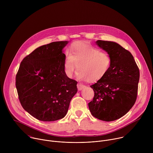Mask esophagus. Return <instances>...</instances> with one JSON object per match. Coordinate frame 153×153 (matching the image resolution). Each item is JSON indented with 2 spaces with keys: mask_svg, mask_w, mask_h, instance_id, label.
Instances as JSON below:
<instances>
[{
  "mask_svg": "<svg viewBox=\"0 0 153 153\" xmlns=\"http://www.w3.org/2000/svg\"><path fill=\"white\" fill-rule=\"evenodd\" d=\"M77 86V89H78L79 91H80V90H83L85 87V86L84 85H83L82 83H79Z\"/></svg>",
  "mask_w": 153,
  "mask_h": 153,
  "instance_id": "obj_1",
  "label": "esophagus"
}]
</instances>
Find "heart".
Masks as SVG:
<instances>
[{"instance_id": "b5f03b06", "label": "heart", "mask_w": 153, "mask_h": 153, "mask_svg": "<svg viewBox=\"0 0 153 153\" xmlns=\"http://www.w3.org/2000/svg\"><path fill=\"white\" fill-rule=\"evenodd\" d=\"M65 55L63 68L66 74L72 77L78 65L79 77L83 80L97 82L110 70L112 59L110 55L85 42H76Z\"/></svg>"}]
</instances>
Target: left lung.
Wrapping results in <instances>:
<instances>
[{
  "label": "left lung",
  "instance_id": "obj_1",
  "mask_svg": "<svg viewBox=\"0 0 153 153\" xmlns=\"http://www.w3.org/2000/svg\"><path fill=\"white\" fill-rule=\"evenodd\" d=\"M96 43L110 55L112 63L106 76L90 86L94 96L88 106L94 117L113 121L125 115L134 105L139 69L131 53L118 43L100 40Z\"/></svg>",
  "mask_w": 153,
  "mask_h": 153
}]
</instances>
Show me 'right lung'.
Returning a JSON list of instances; mask_svg holds the SVG:
<instances>
[{"label":"right lung","instance_id":"obj_1","mask_svg":"<svg viewBox=\"0 0 153 153\" xmlns=\"http://www.w3.org/2000/svg\"><path fill=\"white\" fill-rule=\"evenodd\" d=\"M67 41L41 46L21 62L16 76V86L21 105L42 121H54L67 114L70 103L77 91L75 80L63 68L62 49Z\"/></svg>","mask_w":153,"mask_h":153}]
</instances>
